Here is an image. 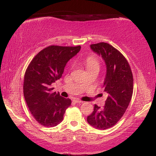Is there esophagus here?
I'll return each mask as SVG.
<instances>
[{
    "instance_id": "obj_1",
    "label": "esophagus",
    "mask_w": 156,
    "mask_h": 156,
    "mask_svg": "<svg viewBox=\"0 0 156 156\" xmlns=\"http://www.w3.org/2000/svg\"><path fill=\"white\" fill-rule=\"evenodd\" d=\"M73 101L74 102V103H77V104H81V103H82V101H80V100H79V99H74V100H73Z\"/></svg>"
}]
</instances>
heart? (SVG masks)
Here are the masks:
<instances>
[{
	"label": "heart",
	"instance_id": "1",
	"mask_svg": "<svg viewBox=\"0 0 156 156\" xmlns=\"http://www.w3.org/2000/svg\"><path fill=\"white\" fill-rule=\"evenodd\" d=\"M84 64L86 65L87 69H89V68L94 67H99V62L98 59L94 55H89L85 59Z\"/></svg>",
	"mask_w": 156,
	"mask_h": 156
}]
</instances>
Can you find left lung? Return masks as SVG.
<instances>
[{"mask_svg": "<svg viewBox=\"0 0 156 156\" xmlns=\"http://www.w3.org/2000/svg\"><path fill=\"white\" fill-rule=\"evenodd\" d=\"M90 48L105 62L104 88L107 98L103 108L95 104L87 122L95 129L105 130L116 124L126 111L133 94V74L126 59L111 44L99 42Z\"/></svg>", "mask_w": 156, "mask_h": 156, "instance_id": "1", "label": "left lung"}]
</instances>
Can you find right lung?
Listing matches in <instances>:
<instances>
[{"instance_id":"add662e5","label":"right lung","mask_w":156,"mask_h":156,"mask_svg":"<svg viewBox=\"0 0 156 156\" xmlns=\"http://www.w3.org/2000/svg\"><path fill=\"white\" fill-rule=\"evenodd\" d=\"M80 49L81 46H49L40 51L27 68L23 83L25 101L35 120L44 126L58 125L71 105V99L53 92L51 84L62 77L67 62Z\"/></svg>"}]
</instances>
